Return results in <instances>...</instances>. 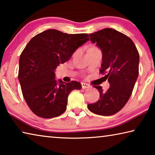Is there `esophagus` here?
Returning a JSON list of instances; mask_svg holds the SVG:
<instances>
[{
    "instance_id": "esophagus-1",
    "label": "esophagus",
    "mask_w": 155,
    "mask_h": 155,
    "mask_svg": "<svg viewBox=\"0 0 155 155\" xmlns=\"http://www.w3.org/2000/svg\"><path fill=\"white\" fill-rule=\"evenodd\" d=\"M81 85H82V87L83 89L88 88V87H90V85H89L88 83H81Z\"/></svg>"
}]
</instances>
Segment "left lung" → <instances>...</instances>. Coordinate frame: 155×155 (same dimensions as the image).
<instances>
[{
    "instance_id": "obj_1",
    "label": "left lung",
    "mask_w": 155,
    "mask_h": 155,
    "mask_svg": "<svg viewBox=\"0 0 155 155\" xmlns=\"http://www.w3.org/2000/svg\"><path fill=\"white\" fill-rule=\"evenodd\" d=\"M90 37L103 52L100 72L108 78L110 87L103 91L101 86H94L100 98L87 107L97 115H114L124 107L132 94L139 74L140 54L130 38L113 28H104L90 33Z\"/></svg>"
}]
</instances>
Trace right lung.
<instances>
[{"label": "right lung", "mask_w": 155, "mask_h": 155, "mask_svg": "<svg viewBox=\"0 0 155 155\" xmlns=\"http://www.w3.org/2000/svg\"><path fill=\"white\" fill-rule=\"evenodd\" d=\"M90 40L88 34H68L48 29L31 39L20 57L19 79L22 95L33 114L43 118L57 117L65 112L68 97L81 90L79 82L59 83L54 70L69 60L78 47Z\"/></svg>", "instance_id": "1"}]
</instances>
